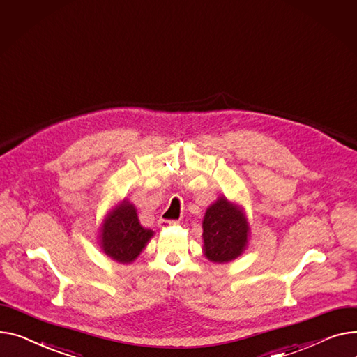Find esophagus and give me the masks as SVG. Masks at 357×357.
I'll list each match as a JSON object with an SVG mask.
<instances>
[{"mask_svg": "<svg viewBox=\"0 0 357 357\" xmlns=\"http://www.w3.org/2000/svg\"><path fill=\"white\" fill-rule=\"evenodd\" d=\"M176 223H177V222H174V220H165V219L158 220V226H160V227H169V226L176 225Z\"/></svg>", "mask_w": 357, "mask_h": 357, "instance_id": "1", "label": "esophagus"}]
</instances>
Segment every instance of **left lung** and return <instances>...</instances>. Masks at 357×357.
I'll use <instances>...</instances> for the list:
<instances>
[{
	"mask_svg": "<svg viewBox=\"0 0 357 357\" xmlns=\"http://www.w3.org/2000/svg\"><path fill=\"white\" fill-rule=\"evenodd\" d=\"M202 227L203 252L208 261L230 262L248 246L249 223L243 208L225 196L207 207Z\"/></svg>",
	"mask_w": 357,
	"mask_h": 357,
	"instance_id": "8db88e82",
	"label": "left lung"
}]
</instances>
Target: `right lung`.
<instances>
[{
  "label": "right lung",
  "mask_w": 357,
  "mask_h": 357,
  "mask_svg": "<svg viewBox=\"0 0 357 357\" xmlns=\"http://www.w3.org/2000/svg\"><path fill=\"white\" fill-rule=\"evenodd\" d=\"M153 235L151 229L141 226L135 206L123 199L105 218L99 232V245L103 254L111 259L130 264L135 261Z\"/></svg>",
  "instance_id": "add662e5"
}]
</instances>
